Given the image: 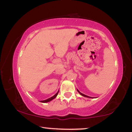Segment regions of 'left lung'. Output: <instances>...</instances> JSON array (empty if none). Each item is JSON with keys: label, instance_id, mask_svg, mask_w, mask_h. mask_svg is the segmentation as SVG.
<instances>
[{"label": "left lung", "instance_id": "obj_1", "mask_svg": "<svg viewBox=\"0 0 132 132\" xmlns=\"http://www.w3.org/2000/svg\"><path fill=\"white\" fill-rule=\"evenodd\" d=\"M77 91H78L79 93V94H80L81 95H82V96H84V97H88V98H92V97H89V96H88V95H86L84 94L81 93L80 92H79V91L78 89H77Z\"/></svg>", "mask_w": 132, "mask_h": 132}]
</instances>
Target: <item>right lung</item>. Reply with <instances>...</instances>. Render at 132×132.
Wrapping results in <instances>:
<instances>
[{"label":"right lung","mask_w":132,"mask_h":132,"mask_svg":"<svg viewBox=\"0 0 132 132\" xmlns=\"http://www.w3.org/2000/svg\"><path fill=\"white\" fill-rule=\"evenodd\" d=\"M58 93H59V91H57V93L55 95H54L53 97H50V98L47 99V100H43V101H41V102H42V103H47V102H50V101H51V100H53V99L56 98V97L57 96V94H58Z\"/></svg>","instance_id":"1"}]
</instances>
